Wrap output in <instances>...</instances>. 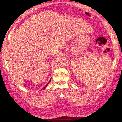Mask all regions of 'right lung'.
Here are the masks:
<instances>
[{
    "label": "right lung",
    "mask_w": 122,
    "mask_h": 122,
    "mask_svg": "<svg viewBox=\"0 0 122 122\" xmlns=\"http://www.w3.org/2000/svg\"><path fill=\"white\" fill-rule=\"evenodd\" d=\"M51 79L50 80V81H49V82L48 83H47V84H46V85H45V86L43 87V89H42V90H44V89H46V87H47V86H48V84L49 83H50V82H51Z\"/></svg>",
    "instance_id": "obj_1"
}]
</instances>
